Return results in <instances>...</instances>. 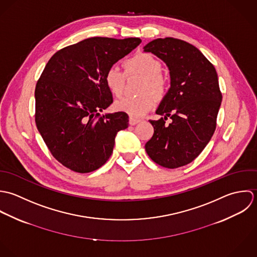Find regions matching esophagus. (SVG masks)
Here are the masks:
<instances>
[{
    "instance_id": "obj_1",
    "label": "esophagus",
    "mask_w": 257,
    "mask_h": 257,
    "mask_svg": "<svg viewBox=\"0 0 257 257\" xmlns=\"http://www.w3.org/2000/svg\"><path fill=\"white\" fill-rule=\"evenodd\" d=\"M139 122H140L139 119H136V118H134V117H130V118H129V124L132 125V126L138 124Z\"/></svg>"
}]
</instances>
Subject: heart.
<instances>
[{
  "instance_id": "b5f03b06",
  "label": "heart",
  "mask_w": 257,
  "mask_h": 257,
  "mask_svg": "<svg viewBox=\"0 0 257 257\" xmlns=\"http://www.w3.org/2000/svg\"><path fill=\"white\" fill-rule=\"evenodd\" d=\"M128 74H137L144 77L139 96H126L114 103V108L125 112L132 117H141L150 111L155 105L154 97L162 96L166 91V80L161 75L162 63L154 55L146 52L138 53L124 63ZM125 73L116 65L110 66L104 75V82L110 93L119 97L124 90ZM150 91V93L148 91Z\"/></svg>"
}]
</instances>
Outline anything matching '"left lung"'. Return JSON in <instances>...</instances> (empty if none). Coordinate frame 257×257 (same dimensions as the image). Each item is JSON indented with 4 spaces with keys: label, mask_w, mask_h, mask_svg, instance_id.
Wrapping results in <instances>:
<instances>
[{
    "label": "left lung",
    "mask_w": 257,
    "mask_h": 257,
    "mask_svg": "<svg viewBox=\"0 0 257 257\" xmlns=\"http://www.w3.org/2000/svg\"><path fill=\"white\" fill-rule=\"evenodd\" d=\"M170 70L171 87L150 120L153 137L146 143L158 165L175 169L193 162L209 142L216 127L221 93L214 66L193 45L174 38L157 39L144 47ZM170 116L172 122L166 125Z\"/></svg>",
    "instance_id": "1"
}]
</instances>
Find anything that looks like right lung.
<instances>
[{
    "instance_id": "right-lung-1",
    "label": "right lung",
    "mask_w": 257,
    "mask_h": 257,
    "mask_svg": "<svg viewBox=\"0 0 257 257\" xmlns=\"http://www.w3.org/2000/svg\"><path fill=\"white\" fill-rule=\"evenodd\" d=\"M139 38H90L55 52L36 86V124L52 156L77 173L103 166L115 137L128 127L125 112L100 114L113 102L106 70L136 49Z\"/></svg>"
}]
</instances>
